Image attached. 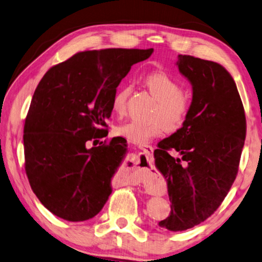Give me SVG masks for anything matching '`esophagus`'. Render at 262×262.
<instances>
[{
	"instance_id": "1",
	"label": "esophagus",
	"mask_w": 262,
	"mask_h": 262,
	"mask_svg": "<svg viewBox=\"0 0 262 262\" xmlns=\"http://www.w3.org/2000/svg\"><path fill=\"white\" fill-rule=\"evenodd\" d=\"M139 148L143 150L144 154L146 155V158H147V161L149 162V160L152 159V154H153L154 148L150 145H140ZM144 169H145V171L143 173H140V175H136L134 177H130L127 180V182L132 185H137V184H139V183H143L145 181L150 180V177H152V171L145 167H144Z\"/></svg>"
}]
</instances>
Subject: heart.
I'll return each mask as SVG.
<instances>
[{
	"mask_svg": "<svg viewBox=\"0 0 262 262\" xmlns=\"http://www.w3.org/2000/svg\"><path fill=\"white\" fill-rule=\"evenodd\" d=\"M144 84L149 93L157 99L150 113V119L130 121L116 127V134L131 143L145 145L161 136L164 131H177L184 125L192 108V98L175 78L166 72H153L144 78ZM131 93L128 85L119 86L112 98V110L117 116H123Z\"/></svg>",
	"mask_w": 262,
	"mask_h": 262,
	"instance_id": "1",
	"label": "heart"
}]
</instances>
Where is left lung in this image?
Masks as SVG:
<instances>
[{"mask_svg": "<svg viewBox=\"0 0 262 262\" xmlns=\"http://www.w3.org/2000/svg\"><path fill=\"white\" fill-rule=\"evenodd\" d=\"M177 58L193 89L192 108L184 125L154 152L171 203L159 226L170 231L198 226L220 207L236 180L246 136L244 107L226 69L190 55Z\"/></svg>", "mask_w": 262, "mask_h": 262, "instance_id": "1", "label": "left lung"}]
</instances>
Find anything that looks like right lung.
<instances>
[{
	"label": "right lung",
	"instance_id": "1",
	"mask_svg": "<svg viewBox=\"0 0 262 262\" xmlns=\"http://www.w3.org/2000/svg\"><path fill=\"white\" fill-rule=\"evenodd\" d=\"M152 53L85 50L50 68L36 86L24 124L25 171L40 203L56 216L86 221L107 203L126 144L117 138L96 144L108 135L119 82Z\"/></svg>",
	"mask_w": 262,
	"mask_h": 262
}]
</instances>
